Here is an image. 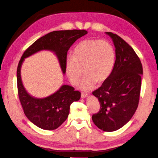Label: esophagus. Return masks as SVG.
Returning <instances> with one entry per match:
<instances>
[{"label": "esophagus", "mask_w": 158, "mask_h": 158, "mask_svg": "<svg viewBox=\"0 0 158 158\" xmlns=\"http://www.w3.org/2000/svg\"><path fill=\"white\" fill-rule=\"evenodd\" d=\"M87 97H88V94H86V93H82V94H81V98H82V99L87 98Z\"/></svg>", "instance_id": "1"}]
</instances>
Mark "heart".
<instances>
[{
    "instance_id": "1",
    "label": "heart",
    "mask_w": 158,
    "mask_h": 158,
    "mask_svg": "<svg viewBox=\"0 0 158 158\" xmlns=\"http://www.w3.org/2000/svg\"><path fill=\"white\" fill-rule=\"evenodd\" d=\"M115 61V52L113 45L107 41L89 39L81 41L76 46L73 56L66 58L65 72L72 85L79 83L83 74L80 88L89 91L97 82L106 81L112 73Z\"/></svg>"
}]
</instances>
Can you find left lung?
<instances>
[{"mask_svg": "<svg viewBox=\"0 0 158 158\" xmlns=\"http://www.w3.org/2000/svg\"><path fill=\"white\" fill-rule=\"evenodd\" d=\"M106 33L114 44L115 61L109 77L92 92L101 107L92 119L100 130L114 131L126 125L136 112L143 68L139 56L127 43L115 33Z\"/></svg>", "mask_w": 158, "mask_h": 158, "instance_id": "1", "label": "left lung"}]
</instances>
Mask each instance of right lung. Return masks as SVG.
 Wrapping results in <instances>:
<instances>
[{
    "instance_id": "right-lung-1",
    "label": "right lung",
    "mask_w": 158,
    "mask_h": 158,
    "mask_svg": "<svg viewBox=\"0 0 158 158\" xmlns=\"http://www.w3.org/2000/svg\"><path fill=\"white\" fill-rule=\"evenodd\" d=\"M85 30L55 31L35 41L23 54L17 66L18 94L24 113L31 122L39 128L53 130L65 121L69 114L70 106L81 99V92L73 87L63 85L57 91L45 98H35L27 92L22 83L21 68L24 59L42 50L53 52L57 57L63 74H65L67 52L78 38L86 35Z\"/></svg>"
}]
</instances>
